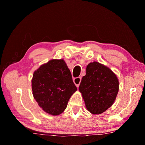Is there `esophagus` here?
Returning <instances> with one entry per match:
<instances>
[{
  "label": "esophagus",
  "mask_w": 145,
  "mask_h": 145,
  "mask_svg": "<svg viewBox=\"0 0 145 145\" xmlns=\"http://www.w3.org/2000/svg\"><path fill=\"white\" fill-rule=\"evenodd\" d=\"M73 82H74L77 88H78L79 85H80V83L81 82V77H76V78H74L73 79Z\"/></svg>",
  "instance_id": "1"
}]
</instances>
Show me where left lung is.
<instances>
[{"instance_id": "obj_1", "label": "left lung", "mask_w": 145, "mask_h": 145, "mask_svg": "<svg viewBox=\"0 0 145 145\" xmlns=\"http://www.w3.org/2000/svg\"><path fill=\"white\" fill-rule=\"evenodd\" d=\"M79 90L88 111L92 114H100L114 104L118 93L119 81L107 67L98 62L90 63Z\"/></svg>"}]
</instances>
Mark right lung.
<instances>
[{
    "label": "right lung",
    "mask_w": 145,
    "mask_h": 145,
    "mask_svg": "<svg viewBox=\"0 0 145 145\" xmlns=\"http://www.w3.org/2000/svg\"><path fill=\"white\" fill-rule=\"evenodd\" d=\"M31 88L35 100L44 110L53 116L63 112L77 88L71 71L63 59H53L33 74Z\"/></svg>",
    "instance_id": "obj_1"
}]
</instances>
